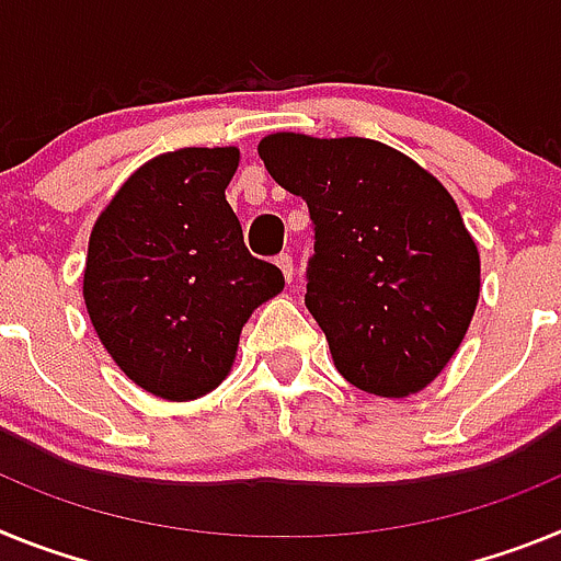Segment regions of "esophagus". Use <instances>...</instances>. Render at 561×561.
I'll return each instance as SVG.
<instances>
[{
    "mask_svg": "<svg viewBox=\"0 0 561 561\" xmlns=\"http://www.w3.org/2000/svg\"><path fill=\"white\" fill-rule=\"evenodd\" d=\"M276 267L282 271L285 282H294V256H290V253H279V256H276Z\"/></svg>",
    "mask_w": 561,
    "mask_h": 561,
    "instance_id": "1",
    "label": "esophagus"
}]
</instances>
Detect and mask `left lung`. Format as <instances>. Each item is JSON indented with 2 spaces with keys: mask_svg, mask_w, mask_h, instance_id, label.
I'll use <instances>...</instances> for the list:
<instances>
[{
  "mask_svg": "<svg viewBox=\"0 0 561 561\" xmlns=\"http://www.w3.org/2000/svg\"><path fill=\"white\" fill-rule=\"evenodd\" d=\"M271 178L313 220L305 305L335 369L369 396L435 381L480 299V251L435 174L381 140L267 135Z\"/></svg>",
  "mask_w": 561,
  "mask_h": 561,
  "instance_id": "1",
  "label": "left lung"
}]
</instances>
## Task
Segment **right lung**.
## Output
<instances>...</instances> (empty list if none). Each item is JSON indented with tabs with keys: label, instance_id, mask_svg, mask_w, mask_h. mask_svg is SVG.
Here are the masks:
<instances>
[{
	"label": "right lung",
	"instance_id": "1",
	"mask_svg": "<svg viewBox=\"0 0 561 561\" xmlns=\"http://www.w3.org/2000/svg\"><path fill=\"white\" fill-rule=\"evenodd\" d=\"M237 146H188L144 163L90 233L84 305L129 381L165 401L208 396L231 373L240 333L285 287L251 256L226 199Z\"/></svg>",
	"mask_w": 561,
	"mask_h": 561
}]
</instances>
